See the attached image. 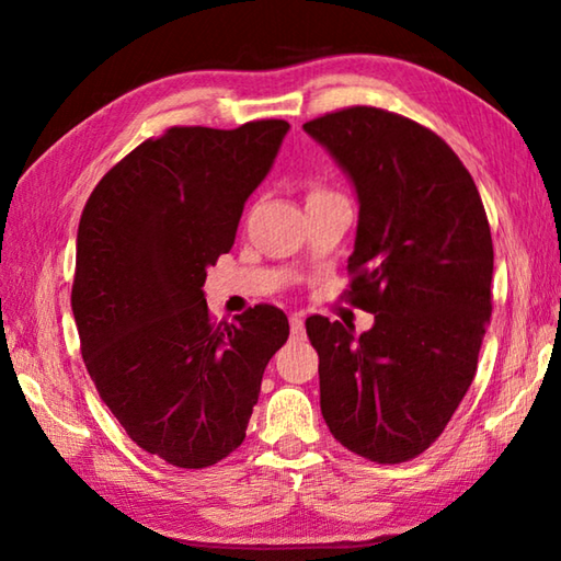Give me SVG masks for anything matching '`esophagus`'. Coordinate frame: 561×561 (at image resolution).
Segmentation results:
<instances>
[{
    "label": "esophagus",
    "instance_id": "34e87169",
    "mask_svg": "<svg viewBox=\"0 0 561 561\" xmlns=\"http://www.w3.org/2000/svg\"><path fill=\"white\" fill-rule=\"evenodd\" d=\"M289 327H291V336H304V317L301 314H291L289 317Z\"/></svg>",
    "mask_w": 561,
    "mask_h": 561
}]
</instances>
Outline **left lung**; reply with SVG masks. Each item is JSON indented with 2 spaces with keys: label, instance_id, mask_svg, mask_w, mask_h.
I'll list each match as a JSON object with an SVG mask.
<instances>
[{
  "label": "left lung",
  "instance_id": "obj_1",
  "mask_svg": "<svg viewBox=\"0 0 561 561\" xmlns=\"http://www.w3.org/2000/svg\"><path fill=\"white\" fill-rule=\"evenodd\" d=\"M358 201L348 297L374 327L309 317L321 415L374 462H405L445 431L490 324L492 237L468 168L415 121L354 106L304 123Z\"/></svg>",
  "mask_w": 561,
  "mask_h": 561
}]
</instances>
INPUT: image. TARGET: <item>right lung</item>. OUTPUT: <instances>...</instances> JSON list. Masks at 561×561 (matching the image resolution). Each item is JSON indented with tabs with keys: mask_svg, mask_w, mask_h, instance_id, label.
Listing matches in <instances>:
<instances>
[{
	"mask_svg": "<svg viewBox=\"0 0 561 561\" xmlns=\"http://www.w3.org/2000/svg\"><path fill=\"white\" fill-rule=\"evenodd\" d=\"M287 130L170 128L113 165L83 207L71 289L83 360L130 440L175 468H210L240 448L264 368L289 336L270 304L213 324L203 291Z\"/></svg>",
	"mask_w": 561,
	"mask_h": 561,
	"instance_id": "add662e5",
	"label": "right lung"
}]
</instances>
